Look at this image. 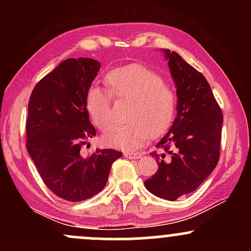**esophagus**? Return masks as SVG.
I'll return each instance as SVG.
<instances>
[{
    "instance_id": "obj_1",
    "label": "esophagus",
    "mask_w": 251,
    "mask_h": 251,
    "mask_svg": "<svg viewBox=\"0 0 251 251\" xmlns=\"http://www.w3.org/2000/svg\"><path fill=\"white\" fill-rule=\"evenodd\" d=\"M124 155L129 159H139L142 158V153H137V152H124Z\"/></svg>"
}]
</instances>
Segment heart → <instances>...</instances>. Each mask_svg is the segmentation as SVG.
Masks as SVG:
<instances>
[{
	"label": "heart",
	"instance_id": "obj_1",
	"mask_svg": "<svg viewBox=\"0 0 251 251\" xmlns=\"http://www.w3.org/2000/svg\"><path fill=\"white\" fill-rule=\"evenodd\" d=\"M109 94L114 99L129 100L123 125H111L102 133V142L111 148L132 150L148 142L150 135L159 137L171 127L177 112L175 92L163 77L139 63L122 66L105 76ZM85 105L94 125L103 128L111 122V99L103 89L91 86Z\"/></svg>",
	"mask_w": 251,
	"mask_h": 251
}]
</instances>
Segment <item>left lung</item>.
Listing matches in <instances>:
<instances>
[{"label": "left lung", "mask_w": 251, "mask_h": 251, "mask_svg": "<svg viewBox=\"0 0 251 251\" xmlns=\"http://www.w3.org/2000/svg\"><path fill=\"white\" fill-rule=\"evenodd\" d=\"M177 88V117L152 152L157 172L144 181L151 194L168 201L194 192L220 159L223 114L210 85L179 54L164 50Z\"/></svg>", "instance_id": "left-lung-1"}]
</instances>
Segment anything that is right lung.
I'll list each match as a JSON object with an SVG mask.
<instances>
[{"label": "right lung", "mask_w": 251, "mask_h": 251, "mask_svg": "<svg viewBox=\"0 0 251 251\" xmlns=\"http://www.w3.org/2000/svg\"><path fill=\"white\" fill-rule=\"evenodd\" d=\"M100 67L89 57L65 60L36 83L28 102V153L47 188L68 201L99 194L112 164L122 157V152L111 149L96 150L88 157L80 153L96 137L85 96Z\"/></svg>", "instance_id": "1"}]
</instances>
